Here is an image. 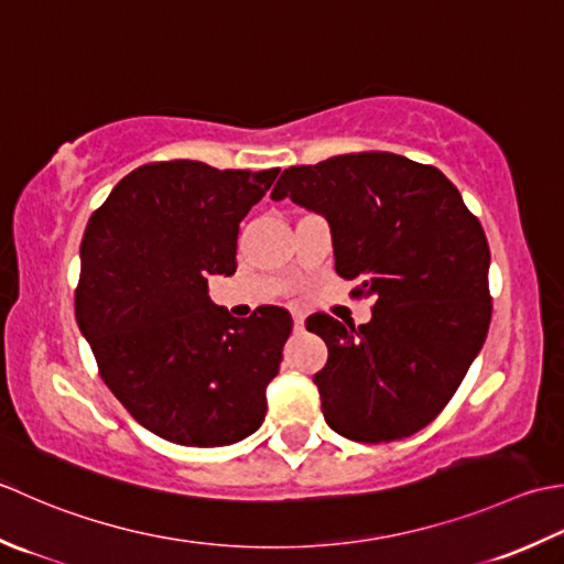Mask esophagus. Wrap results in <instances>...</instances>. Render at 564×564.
I'll use <instances>...</instances> for the list:
<instances>
[{
  "mask_svg": "<svg viewBox=\"0 0 564 564\" xmlns=\"http://www.w3.org/2000/svg\"><path fill=\"white\" fill-rule=\"evenodd\" d=\"M294 330H304V316L294 314Z\"/></svg>",
  "mask_w": 564,
  "mask_h": 564,
  "instance_id": "obj_1",
  "label": "esophagus"
}]
</instances>
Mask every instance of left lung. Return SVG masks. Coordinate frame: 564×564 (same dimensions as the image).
Listing matches in <instances>:
<instances>
[{"instance_id": "8db88e82", "label": "left lung", "mask_w": 564, "mask_h": 564, "mask_svg": "<svg viewBox=\"0 0 564 564\" xmlns=\"http://www.w3.org/2000/svg\"><path fill=\"white\" fill-rule=\"evenodd\" d=\"M272 199L330 226L336 272L372 299L362 326L306 318L328 360L314 375L328 426L358 443L409 438L438 416L485 346L489 246L438 167L350 153L290 167Z\"/></svg>"}]
</instances>
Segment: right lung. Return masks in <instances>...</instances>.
<instances>
[{"label": "right lung", "mask_w": 564, "mask_h": 564, "mask_svg": "<svg viewBox=\"0 0 564 564\" xmlns=\"http://www.w3.org/2000/svg\"><path fill=\"white\" fill-rule=\"evenodd\" d=\"M278 175L151 163L126 175L85 228L77 326L113 397L170 443L231 445L265 421L292 316L260 306L236 318L206 282L236 272L240 221Z\"/></svg>", "instance_id": "right-lung-1"}]
</instances>
